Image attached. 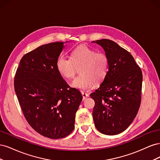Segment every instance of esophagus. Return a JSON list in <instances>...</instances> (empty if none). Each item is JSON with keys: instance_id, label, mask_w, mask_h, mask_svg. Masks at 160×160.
Wrapping results in <instances>:
<instances>
[{"instance_id": "obj_1", "label": "esophagus", "mask_w": 160, "mask_h": 160, "mask_svg": "<svg viewBox=\"0 0 160 160\" xmlns=\"http://www.w3.org/2000/svg\"><path fill=\"white\" fill-rule=\"evenodd\" d=\"M82 95H83V99L85 100L86 98H88L89 97V94L85 92H82Z\"/></svg>"}]
</instances>
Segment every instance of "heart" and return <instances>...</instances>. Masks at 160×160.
Here are the masks:
<instances>
[{
	"mask_svg": "<svg viewBox=\"0 0 160 160\" xmlns=\"http://www.w3.org/2000/svg\"><path fill=\"white\" fill-rule=\"evenodd\" d=\"M56 67L59 73L67 79L72 78L77 69L81 74L73 80L72 85L81 91H89L96 83H100L107 77L109 68L108 57L86 45H79L72 51L71 58L61 55Z\"/></svg>",
	"mask_w": 160,
	"mask_h": 160,
	"instance_id": "obj_1",
	"label": "heart"
}]
</instances>
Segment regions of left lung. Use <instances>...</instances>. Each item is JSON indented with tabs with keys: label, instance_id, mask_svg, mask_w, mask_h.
<instances>
[{
	"label": "left lung",
	"instance_id": "obj_1",
	"mask_svg": "<svg viewBox=\"0 0 160 160\" xmlns=\"http://www.w3.org/2000/svg\"><path fill=\"white\" fill-rule=\"evenodd\" d=\"M97 44L109 58L107 77L91 98L95 101L93 118L101 133L113 135L123 132L132 123L141 103L142 72L130 53L109 39Z\"/></svg>",
	"mask_w": 160,
	"mask_h": 160
}]
</instances>
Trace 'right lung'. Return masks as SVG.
<instances>
[{"instance_id": "1", "label": "right lung", "mask_w": 160, "mask_h": 160, "mask_svg": "<svg viewBox=\"0 0 160 160\" xmlns=\"http://www.w3.org/2000/svg\"><path fill=\"white\" fill-rule=\"evenodd\" d=\"M64 43L51 42L27 53L14 81L27 122L37 132L50 139L63 138L72 132L83 99L80 91L70 88L57 71L56 62Z\"/></svg>"}]
</instances>
